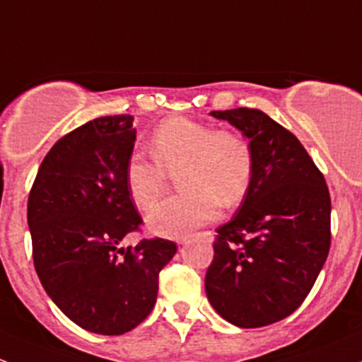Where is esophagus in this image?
Wrapping results in <instances>:
<instances>
[{
  "mask_svg": "<svg viewBox=\"0 0 362 362\" xmlns=\"http://www.w3.org/2000/svg\"><path fill=\"white\" fill-rule=\"evenodd\" d=\"M189 239H191V238H189V235H185V238H178L177 243H178V245H185V243H187Z\"/></svg>",
  "mask_w": 362,
  "mask_h": 362,
  "instance_id": "obj_1",
  "label": "esophagus"
}]
</instances>
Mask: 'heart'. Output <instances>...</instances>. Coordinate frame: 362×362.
I'll return each mask as SVG.
<instances>
[{"instance_id":"b5f03b06","label":"heart","mask_w":362,"mask_h":362,"mask_svg":"<svg viewBox=\"0 0 362 362\" xmlns=\"http://www.w3.org/2000/svg\"><path fill=\"white\" fill-rule=\"evenodd\" d=\"M151 151L156 163L133 154L124 168L135 206L151 210L161 199L168 187L166 173L184 170L180 189L189 192L165 201L147 216V227L158 235L184 238L218 216L220 201L232 206L250 187L253 152L235 132L213 130L189 117H170L152 133Z\"/></svg>"}]
</instances>
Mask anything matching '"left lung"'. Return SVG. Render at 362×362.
Instances as JSON below:
<instances>
[{
    "label": "left lung",
    "instance_id": "left-lung-1",
    "mask_svg": "<svg viewBox=\"0 0 362 362\" xmlns=\"http://www.w3.org/2000/svg\"><path fill=\"white\" fill-rule=\"evenodd\" d=\"M210 114L250 140L253 173L235 215L216 229L204 290L226 321L260 328L293 314L314 286L332 243V199L309 152L267 114Z\"/></svg>",
    "mask_w": 362,
    "mask_h": 362
}]
</instances>
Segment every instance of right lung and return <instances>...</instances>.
Returning <instances> with one entry per match:
<instances>
[{"instance_id":"1","label":"right lung","mask_w":362,"mask_h":362,"mask_svg":"<svg viewBox=\"0 0 362 362\" xmlns=\"http://www.w3.org/2000/svg\"><path fill=\"white\" fill-rule=\"evenodd\" d=\"M133 116H104L67 133L45 156L28 201L37 277L83 329L123 334L158 296L159 272L177 253L168 239L119 243L142 223L124 180L135 147Z\"/></svg>"}]
</instances>
